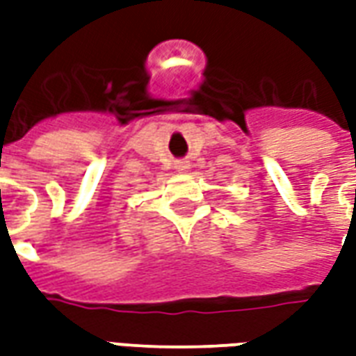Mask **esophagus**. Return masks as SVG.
Returning a JSON list of instances; mask_svg holds the SVG:
<instances>
[{
  "label": "esophagus",
  "mask_w": 356,
  "mask_h": 356,
  "mask_svg": "<svg viewBox=\"0 0 356 356\" xmlns=\"http://www.w3.org/2000/svg\"><path fill=\"white\" fill-rule=\"evenodd\" d=\"M175 170H177V171H186V170H188V162H185V160H179V162L175 163Z\"/></svg>",
  "instance_id": "esophagus-1"
}]
</instances>
